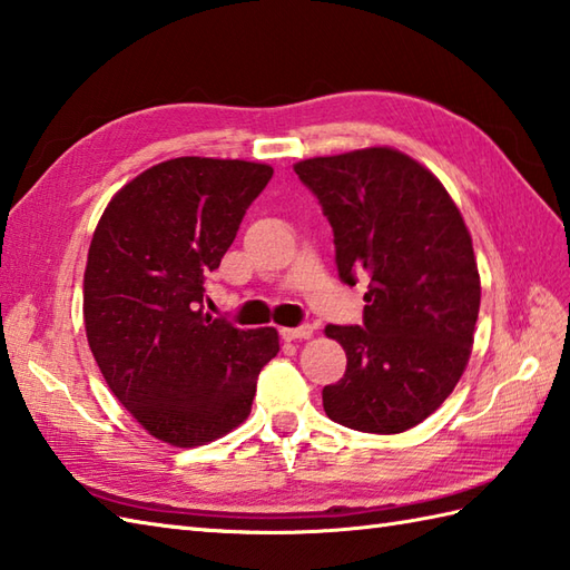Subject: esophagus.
Returning a JSON list of instances; mask_svg holds the SVG:
<instances>
[{
    "label": "esophagus",
    "instance_id": "1",
    "mask_svg": "<svg viewBox=\"0 0 570 570\" xmlns=\"http://www.w3.org/2000/svg\"><path fill=\"white\" fill-rule=\"evenodd\" d=\"M311 335H313V325L308 323L298 325V328H282L284 341H308Z\"/></svg>",
    "mask_w": 570,
    "mask_h": 570
}]
</instances>
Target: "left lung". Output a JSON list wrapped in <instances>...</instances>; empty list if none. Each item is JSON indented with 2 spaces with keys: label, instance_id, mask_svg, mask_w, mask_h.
Segmentation results:
<instances>
[{
  "label": "left lung",
  "instance_id": "left-lung-1",
  "mask_svg": "<svg viewBox=\"0 0 570 570\" xmlns=\"http://www.w3.org/2000/svg\"><path fill=\"white\" fill-rule=\"evenodd\" d=\"M318 198L337 276H370L362 325H325L343 345L341 382L323 386L335 423L402 433L439 409L463 374L480 311V274L463 215L411 156L370 147L294 166Z\"/></svg>",
  "mask_w": 570,
  "mask_h": 570
}]
</instances>
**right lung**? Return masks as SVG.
<instances>
[{"label": "right lung", "mask_w": 570, "mask_h": 570, "mask_svg": "<svg viewBox=\"0 0 570 570\" xmlns=\"http://www.w3.org/2000/svg\"><path fill=\"white\" fill-rule=\"evenodd\" d=\"M272 166L180 156L115 193L88 252L85 333L102 377L154 439L210 443L249 416L274 328L205 313L215 272Z\"/></svg>", "instance_id": "add662e5"}]
</instances>
